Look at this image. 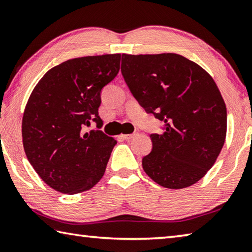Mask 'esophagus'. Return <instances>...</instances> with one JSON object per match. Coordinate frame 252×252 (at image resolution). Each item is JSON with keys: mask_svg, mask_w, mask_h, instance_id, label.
<instances>
[{"mask_svg": "<svg viewBox=\"0 0 252 252\" xmlns=\"http://www.w3.org/2000/svg\"><path fill=\"white\" fill-rule=\"evenodd\" d=\"M136 135V133H132V134H122L121 136L125 140H130V139H132L133 138V136H135Z\"/></svg>", "mask_w": 252, "mask_h": 252, "instance_id": "1", "label": "esophagus"}]
</instances>
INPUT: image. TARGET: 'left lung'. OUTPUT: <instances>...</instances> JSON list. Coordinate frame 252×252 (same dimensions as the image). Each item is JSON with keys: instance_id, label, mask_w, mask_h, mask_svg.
I'll return each instance as SVG.
<instances>
[{"instance_id": "8db88e82", "label": "left lung", "mask_w": 252, "mask_h": 252, "mask_svg": "<svg viewBox=\"0 0 252 252\" xmlns=\"http://www.w3.org/2000/svg\"><path fill=\"white\" fill-rule=\"evenodd\" d=\"M121 72L140 105L164 122L152 133L144 172L169 189H182L204 177L227 134V108L211 75L176 53L122 54Z\"/></svg>"}]
</instances>
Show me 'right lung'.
Wrapping results in <instances>:
<instances>
[{
	"label": "right lung",
	"instance_id": "add662e5",
	"mask_svg": "<svg viewBox=\"0 0 252 252\" xmlns=\"http://www.w3.org/2000/svg\"><path fill=\"white\" fill-rule=\"evenodd\" d=\"M121 54L71 59L52 67L33 89L25 106V155L52 189L75 194L103 177L117 141L101 130L83 133L99 117L101 90L120 70Z\"/></svg>",
	"mask_w": 252,
	"mask_h": 252
}]
</instances>
